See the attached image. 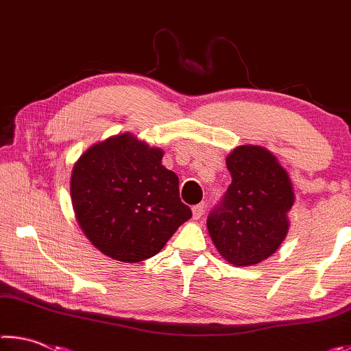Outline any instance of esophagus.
Instances as JSON below:
<instances>
[{"instance_id": "obj_1", "label": "esophagus", "mask_w": 351, "mask_h": 351, "mask_svg": "<svg viewBox=\"0 0 351 351\" xmlns=\"http://www.w3.org/2000/svg\"><path fill=\"white\" fill-rule=\"evenodd\" d=\"M192 212H193V218L195 219H199L201 215H203V213H204V203H199L197 206H193L192 207Z\"/></svg>"}]
</instances>
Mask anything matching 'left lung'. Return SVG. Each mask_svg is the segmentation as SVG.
<instances>
[{"instance_id":"1","label":"left lung","mask_w":351,"mask_h":351,"mask_svg":"<svg viewBox=\"0 0 351 351\" xmlns=\"http://www.w3.org/2000/svg\"><path fill=\"white\" fill-rule=\"evenodd\" d=\"M226 165L232 182L207 229L219 255L245 268L271 257L288 235L293 182L274 154L258 145L235 147Z\"/></svg>"}]
</instances>
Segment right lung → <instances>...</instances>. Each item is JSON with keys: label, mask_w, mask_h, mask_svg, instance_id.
I'll return each instance as SVG.
<instances>
[{"label": "right lung", "mask_w": 351, "mask_h": 351, "mask_svg": "<svg viewBox=\"0 0 351 351\" xmlns=\"http://www.w3.org/2000/svg\"><path fill=\"white\" fill-rule=\"evenodd\" d=\"M162 156L161 148L123 133L77 159L71 173L75 219L102 254L123 263L150 258L192 217Z\"/></svg>", "instance_id": "1"}]
</instances>
